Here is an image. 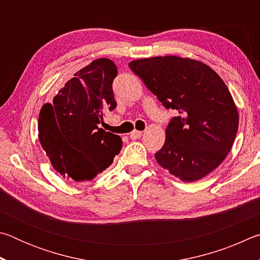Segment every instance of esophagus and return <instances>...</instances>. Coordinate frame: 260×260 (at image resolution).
Listing matches in <instances>:
<instances>
[{
    "label": "esophagus",
    "instance_id": "esophagus-1",
    "mask_svg": "<svg viewBox=\"0 0 260 260\" xmlns=\"http://www.w3.org/2000/svg\"><path fill=\"white\" fill-rule=\"evenodd\" d=\"M141 136H142V132L141 131H133L131 133V139H133V140H136V139H140Z\"/></svg>",
    "mask_w": 260,
    "mask_h": 260
}]
</instances>
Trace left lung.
Listing matches in <instances>:
<instances>
[{
  "mask_svg": "<svg viewBox=\"0 0 260 260\" xmlns=\"http://www.w3.org/2000/svg\"><path fill=\"white\" fill-rule=\"evenodd\" d=\"M128 65L162 107L178 113L167 125L164 146L155 153L158 164L186 182L221 164L239 128V113L221 78L202 61L177 56Z\"/></svg>",
  "mask_w": 260,
  "mask_h": 260,
  "instance_id": "1",
  "label": "left lung"
}]
</instances>
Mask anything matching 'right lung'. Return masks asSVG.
<instances>
[{
    "label": "right lung",
    "instance_id": "obj_1",
    "mask_svg": "<svg viewBox=\"0 0 260 260\" xmlns=\"http://www.w3.org/2000/svg\"><path fill=\"white\" fill-rule=\"evenodd\" d=\"M116 64L100 58L74 74L39 116V139L51 165L70 181H85L112 164L119 135L100 128L104 113L116 109L112 82Z\"/></svg>",
    "mask_w": 260,
    "mask_h": 260
}]
</instances>
